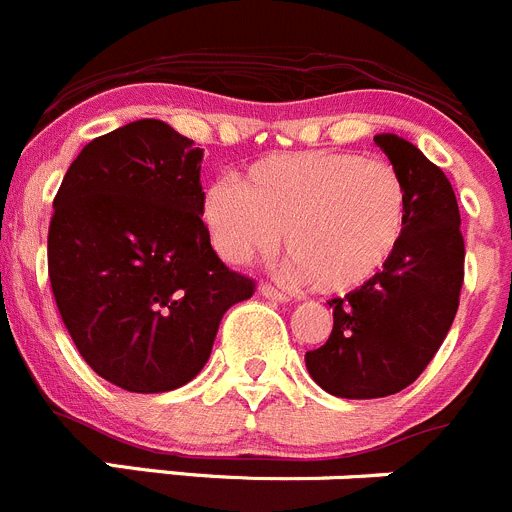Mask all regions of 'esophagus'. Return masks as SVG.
Masks as SVG:
<instances>
[{
    "mask_svg": "<svg viewBox=\"0 0 512 512\" xmlns=\"http://www.w3.org/2000/svg\"><path fill=\"white\" fill-rule=\"evenodd\" d=\"M259 294L264 296V299L279 301V304H284V301H289V294H284V291L274 289V286H269V284H261V286H259Z\"/></svg>",
    "mask_w": 512,
    "mask_h": 512,
    "instance_id": "obj_1",
    "label": "esophagus"
}]
</instances>
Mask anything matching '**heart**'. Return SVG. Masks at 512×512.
<instances>
[{"mask_svg": "<svg viewBox=\"0 0 512 512\" xmlns=\"http://www.w3.org/2000/svg\"><path fill=\"white\" fill-rule=\"evenodd\" d=\"M213 251L241 266L281 243L286 274L319 294H352L397 256L410 226V193L392 165L354 153H276L218 180L201 198Z\"/></svg>", "mask_w": 512, "mask_h": 512, "instance_id": "obj_1", "label": "heart"}]
</instances>
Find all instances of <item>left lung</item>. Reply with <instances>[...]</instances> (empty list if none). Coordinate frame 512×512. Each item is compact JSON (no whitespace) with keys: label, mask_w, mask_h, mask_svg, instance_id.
<instances>
[{"label":"left lung","mask_w":512,"mask_h":512,"mask_svg":"<svg viewBox=\"0 0 512 512\" xmlns=\"http://www.w3.org/2000/svg\"><path fill=\"white\" fill-rule=\"evenodd\" d=\"M410 193V226L392 264L364 289L332 299L334 329L306 352V369L324 392L377 399L410 387L440 349L460 304L465 241L447 175L417 145L374 135Z\"/></svg>","instance_id":"left-lung-1"}]
</instances>
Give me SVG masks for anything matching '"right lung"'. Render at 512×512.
<instances>
[{"instance_id":"right-lung-1","label":"right lung","mask_w":512,"mask_h":512,"mask_svg":"<svg viewBox=\"0 0 512 512\" xmlns=\"http://www.w3.org/2000/svg\"><path fill=\"white\" fill-rule=\"evenodd\" d=\"M201 163L168 123L135 120L87 143L52 203L57 309L82 359L128 392L191 382L223 314L253 294L206 236Z\"/></svg>"}]
</instances>
